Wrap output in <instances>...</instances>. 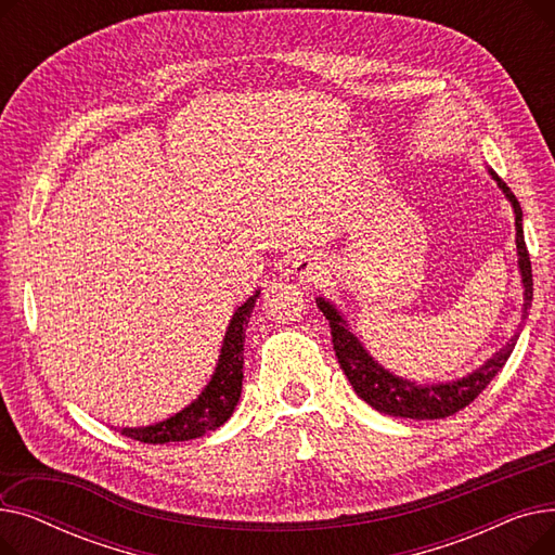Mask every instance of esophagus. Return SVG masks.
Here are the masks:
<instances>
[{
  "mask_svg": "<svg viewBox=\"0 0 555 555\" xmlns=\"http://www.w3.org/2000/svg\"><path fill=\"white\" fill-rule=\"evenodd\" d=\"M293 270L301 283L312 285L322 281V276L326 274V262L317 254H299L293 262Z\"/></svg>",
  "mask_w": 555,
  "mask_h": 555,
  "instance_id": "esophagus-1",
  "label": "esophagus"
}]
</instances>
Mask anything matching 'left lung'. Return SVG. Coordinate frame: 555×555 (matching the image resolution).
Listing matches in <instances>:
<instances>
[{"label":"left lung","mask_w":555,"mask_h":555,"mask_svg":"<svg viewBox=\"0 0 555 555\" xmlns=\"http://www.w3.org/2000/svg\"><path fill=\"white\" fill-rule=\"evenodd\" d=\"M492 175V180L500 184L508 202L513 204L515 211V245H517V256H519V272H521V283H524V314L521 319H527V310L531 308L533 301V274H531V258L527 243H524V229H521V207L513 191L498 178V172L488 170ZM317 308L324 312V317L331 322V335H333V348L335 356L339 360L341 371L346 373L348 383L353 385L356 393L369 402L373 410L389 414V416H400V418H416V421H434V418H446L456 412H461L463 406H468L488 385L494 375L502 371L506 360L511 358L513 348L517 344L519 333L511 337L506 346H502L498 353H494L488 362H483L477 371L468 373L461 380L452 383H439V385H416L404 380V377H398L389 373L377 364L360 344V339L348 331V324L341 319L339 310L326 301L324 297L317 299ZM521 331V324H519Z\"/></svg>","instance_id":"left-lung-1"}]
</instances>
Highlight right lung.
Here are the masks:
<instances>
[{
    "label": "right lung",
    "mask_w": 555,
    "mask_h": 555,
    "mask_svg": "<svg viewBox=\"0 0 555 555\" xmlns=\"http://www.w3.org/2000/svg\"><path fill=\"white\" fill-rule=\"evenodd\" d=\"M260 293L251 295L236 312H233L229 328L224 333L220 360L211 383L180 414H175L157 425L149 427H124L121 434L141 443H175L191 441L197 436L218 429L229 421L236 410L243 389V351H245V326L251 317L254 304Z\"/></svg>",
    "instance_id": "obj_1"
}]
</instances>
